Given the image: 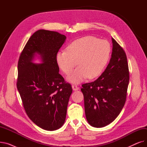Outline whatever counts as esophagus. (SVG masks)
<instances>
[{"label":"esophagus","instance_id":"34e87169","mask_svg":"<svg viewBox=\"0 0 147 147\" xmlns=\"http://www.w3.org/2000/svg\"><path fill=\"white\" fill-rule=\"evenodd\" d=\"M72 88H73V90H78L79 89V88L77 85H76V84H73V85H72Z\"/></svg>","mask_w":147,"mask_h":147}]
</instances>
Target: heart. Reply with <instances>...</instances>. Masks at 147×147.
I'll use <instances>...</instances> for the list:
<instances>
[{
	"label": "heart",
	"instance_id": "obj_1",
	"mask_svg": "<svg viewBox=\"0 0 147 147\" xmlns=\"http://www.w3.org/2000/svg\"><path fill=\"white\" fill-rule=\"evenodd\" d=\"M111 47L106 40L87 36L69 44L66 51L58 52L56 61L59 68L66 74L79 65L67 77V80L78 83L87 78L95 79L101 74L109 60Z\"/></svg>",
	"mask_w": 147,
	"mask_h": 147
}]
</instances>
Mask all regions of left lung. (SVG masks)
Segmentation results:
<instances>
[{"mask_svg": "<svg viewBox=\"0 0 147 147\" xmlns=\"http://www.w3.org/2000/svg\"><path fill=\"white\" fill-rule=\"evenodd\" d=\"M113 50L109 65L98 79L82 84L84 111L89 124L102 127L113 122L125 105L129 72L127 57L112 38Z\"/></svg>", "mask_w": 147, "mask_h": 147, "instance_id": "1", "label": "left lung"}]
</instances>
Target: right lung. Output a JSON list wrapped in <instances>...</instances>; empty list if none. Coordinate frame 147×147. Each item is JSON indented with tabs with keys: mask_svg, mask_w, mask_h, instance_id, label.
<instances>
[{
	"mask_svg": "<svg viewBox=\"0 0 147 147\" xmlns=\"http://www.w3.org/2000/svg\"><path fill=\"white\" fill-rule=\"evenodd\" d=\"M66 36L56 32L39 30L30 37L18 63L17 86L25 111L33 123L46 130L64 125L71 84L59 73L56 55ZM36 56L42 63L32 61Z\"/></svg>",
	"mask_w": 147,
	"mask_h": 147,
	"instance_id": "right-lung-1",
	"label": "right lung"
}]
</instances>
